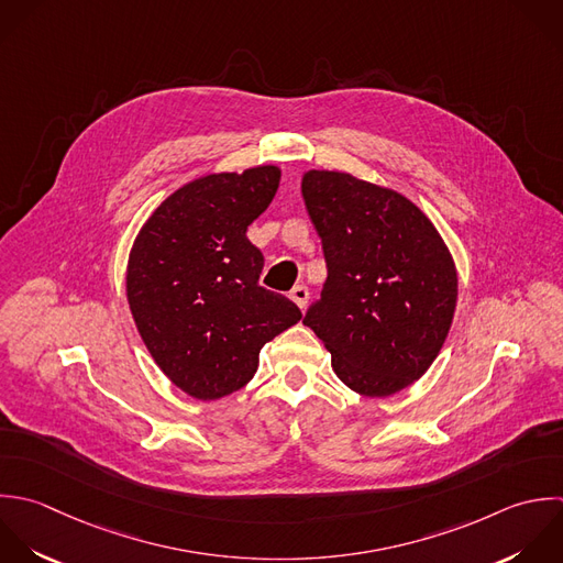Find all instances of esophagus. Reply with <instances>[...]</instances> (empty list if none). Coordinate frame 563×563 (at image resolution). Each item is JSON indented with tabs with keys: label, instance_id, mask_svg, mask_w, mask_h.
<instances>
[{
	"label": "esophagus",
	"instance_id": "esophagus-1",
	"mask_svg": "<svg viewBox=\"0 0 563 563\" xmlns=\"http://www.w3.org/2000/svg\"><path fill=\"white\" fill-rule=\"evenodd\" d=\"M289 298H291L300 309H305L307 302H309V289H307L305 285H298V287H294V289L289 291Z\"/></svg>",
	"mask_w": 563,
	"mask_h": 563
}]
</instances>
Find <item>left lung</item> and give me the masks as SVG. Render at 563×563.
<instances>
[{
  "instance_id": "8db88e82",
  "label": "left lung",
  "mask_w": 563,
  "mask_h": 563,
  "mask_svg": "<svg viewBox=\"0 0 563 563\" xmlns=\"http://www.w3.org/2000/svg\"><path fill=\"white\" fill-rule=\"evenodd\" d=\"M302 199L329 272L302 322L351 390L388 397L408 388L454 320L459 276L443 236L408 197L351 173L307 170Z\"/></svg>"
}]
</instances>
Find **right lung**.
Here are the masks:
<instances>
[{"instance_id":"add662e5","label":"right lung","mask_w":563,"mask_h":563,"mask_svg":"<svg viewBox=\"0 0 563 563\" xmlns=\"http://www.w3.org/2000/svg\"><path fill=\"white\" fill-rule=\"evenodd\" d=\"M278 184L272 164L203 175L166 197L133 241L131 316L159 371L192 399L243 388L261 349L302 318L289 298L258 285L263 254L245 236Z\"/></svg>"}]
</instances>
